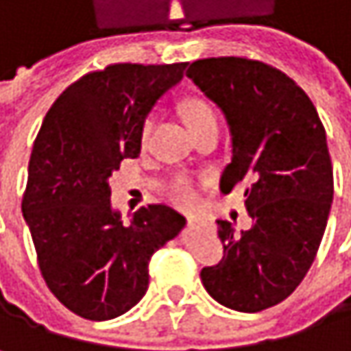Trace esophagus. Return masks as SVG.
Masks as SVG:
<instances>
[{"mask_svg":"<svg viewBox=\"0 0 351 351\" xmlns=\"http://www.w3.org/2000/svg\"><path fill=\"white\" fill-rule=\"evenodd\" d=\"M189 226H191L193 230H201V228H207V226H209V221H205V219H197V217H191V219H189Z\"/></svg>","mask_w":351,"mask_h":351,"instance_id":"34e87169","label":"esophagus"}]
</instances>
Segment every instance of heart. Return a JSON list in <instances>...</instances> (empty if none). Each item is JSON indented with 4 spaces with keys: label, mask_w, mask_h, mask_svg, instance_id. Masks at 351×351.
Masks as SVG:
<instances>
[{
    "label": "heart",
    "mask_w": 351,
    "mask_h": 351,
    "mask_svg": "<svg viewBox=\"0 0 351 351\" xmlns=\"http://www.w3.org/2000/svg\"><path fill=\"white\" fill-rule=\"evenodd\" d=\"M182 117H184V123L189 125V130H197L201 125H207V123H217L215 119V111L207 106L203 99H186L182 104ZM152 128V119H146L144 123V136L148 134V130ZM173 197H175L176 203L184 205V207H193L197 203V195H195V189L193 184L186 180V178H180L176 180L175 186H173Z\"/></svg>",
    "instance_id": "b5f03b06"
}]
</instances>
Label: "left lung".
Wrapping results in <instances>:
<instances>
[{
    "label": "left lung",
    "instance_id": "8db88e82",
    "mask_svg": "<svg viewBox=\"0 0 351 351\" xmlns=\"http://www.w3.org/2000/svg\"><path fill=\"white\" fill-rule=\"evenodd\" d=\"M186 77L221 109L232 162L221 186L250 178L252 228L217 219L223 258L201 270L223 307L258 313L285 301L315 260L333 203V171L315 106L285 73L240 56L195 60Z\"/></svg>",
    "mask_w": 351,
    "mask_h": 351
}]
</instances>
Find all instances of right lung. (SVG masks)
<instances>
[{
    "mask_svg": "<svg viewBox=\"0 0 351 351\" xmlns=\"http://www.w3.org/2000/svg\"><path fill=\"white\" fill-rule=\"evenodd\" d=\"M186 62L109 64L73 83L48 109L28 165L22 213L52 295L91 321L123 315L148 291V262L186 219L167 205L128 223L109 176L136 158L148 113L180 83Z\"/></svg>",
    "mask_w": 351,
    "mask_h": 351,
    "instance_id": "right-lung-1",
    "label": "right lung"
}]
</instances>
